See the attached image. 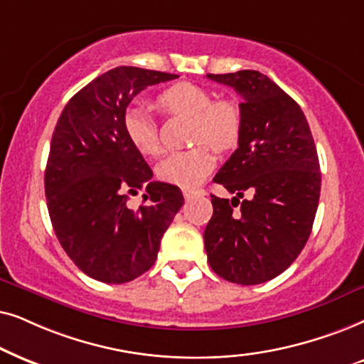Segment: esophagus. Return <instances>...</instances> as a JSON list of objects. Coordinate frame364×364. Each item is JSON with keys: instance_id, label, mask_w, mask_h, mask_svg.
Segmentation results:
<instances>
[{"instance_id": "obj_1", "label": "esophagus", "mask_w": 364, "mask_h": 364, "mask_svg": "<svg viewBox=\"0 0 364 364\" xmlns=\"http://www.w3.org/2000/svg\"><path fill=\"white\" fill-rule=\"evenodd\" d=\"M201 195H203L201 190H188V188L183 190V196H185V200H191V198H196Z\"/></svg>"}]
</instances>
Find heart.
<instances>
[{
	"instance_id": "b5f03b06",
	"label": "heart",
	"mask_w": 364,
	"mask_h": 364,
	"mask_svg": "<svg viewBox=\"0 0 364 364\" xmlns=\"http://www.w3.org/2000/svg\"><path fill=\"white\" fill-rule=\"evenodd\" d=\"M156 106L166 114L193 118L191 143L201 146L169 154L158 164V176L169 185L195 188L215 168V156L203 144L216 151H230L238 144L243 116L232 98L213 100L211 93L193 83H176L158 96ZM123 128L128 141L138 153L154 156L161 149L158 124L144 106L126 109Z\"/></svg>"
}]
</instances>
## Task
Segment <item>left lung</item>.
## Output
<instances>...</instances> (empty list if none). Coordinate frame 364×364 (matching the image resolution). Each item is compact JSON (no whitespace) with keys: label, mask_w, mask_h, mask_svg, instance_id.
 Segmentation results:
<instances>
[{"label":"left lung","mask_w":364,"mask_h":364,"mask_svg":"<svg viewBox=\"0 0 364 364\" xmlns=\"http://www.w3.org/2000/svg\"><path fill=\"white\" fill-rule=\"evenodd\" d=\"M206 76L243 98L238 149L213 179L235 198L211 195L208 261L226 281L259 284L283 273L309 238L321 191L316 146L299 105L263 73Z\"/></svg>","instance_id":"1"}]
</instances>
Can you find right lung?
Here are the masks:
<instances>
[{
	"label": "right lung",
	"mask_w": 364,
	"mask_h": 364,
	"mask_svg": "<svg viewBox=\"0 0 364 364\" xmlns=\"http://www.w3.org/2000/svg\"><path fill=\"white\" fill-rule=\"evenodd\" d=\"M174 77L118 66L77 91L58 119L45 171L48 213L63 250L90 278L121 284L146 273L185 203L178 186L153 181L123 128L139 91ZM143 187L147 205L132 210L129 195Z\"/></svg>",
	"instance_id": "right-lung-1"
}]
</instances>
